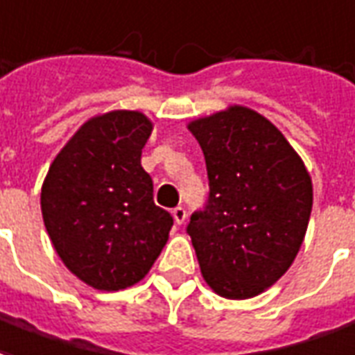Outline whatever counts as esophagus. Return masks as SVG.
Returning <instances> with one entry per match:
<instances>
[{
    "label": "esophagus",
    "instance_id": "34e87169",
    "mask_svg": "<svg viewBox=\"0 0 355 355\" xmlns=\"http://www.w3.org/2000/svg\"><path fill=\"white\" fill-rule=\"evenodd\" d=\"M186 211L182 209V207H177V209H173V218H175V224L182 225L186 222Z\"/></svg>",
    "mask_w": 355,
    "mask_h": 355
}]
</instances>
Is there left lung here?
Masks as SVG:
<instances>
[{
  "instance_id": "8db88e82",
  "label": "left lung",
  "mask_w": 355,
  "mask_h": 355,
  "mask_svg": "<svg viewBox=\"0 0 355 355\" xmlns=\"http://www.w3.org/2000/svg\"><path fill=\"white\" fill-rule=\"evenodd\" d=\"M205 154L211 196L188 235L201 275L225 299H250L293 263L312 211V178L263 114L230 105L186 125Z\"/></svg>"
}]
</instances>
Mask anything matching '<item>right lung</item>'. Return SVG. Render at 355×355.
<instances>
[{"instance_id": "add662e5", "label": "right lung", "mask_w": 355, "mask_h": 355, "mask_svg": "<svg viewBox=\"0 0 355 355\" xmlns=\"http://www.w3.org/2000/svg\"><path fill=\"white\" fill-rule=\"evenodd\" d=\"M152 130L141 111L92 116L58 152L41 186L54 250L94 290L141 282L169 239L173 218L154 205L152 178L141 165Z\"/></svg>"}]
</instances>
